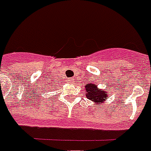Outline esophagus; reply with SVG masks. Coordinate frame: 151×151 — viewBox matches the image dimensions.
<instances>
[{"label": "esophagus", "mask_w": 151, "mask_h": 151, "mask_svg": "<svg viewBox=\"0 0 151 151\" xmlns=\"http://www.w3.org/2000/svg\"><path fill=\"white\" fill-rule=\"evenodd\" d=\"M74 82H75V81H74V79H72V78L67 80V83H69V84H74Z\"/></svg>", "instance_id": "34e87169"}]
</instances>
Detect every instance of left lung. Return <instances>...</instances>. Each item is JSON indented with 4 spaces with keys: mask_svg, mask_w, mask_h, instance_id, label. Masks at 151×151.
I'll return each mask as SVG.
<instances>
[{
    "mask_svg": "<svg viewBox=\"0 0 151 151\" xmlns=\"http://www.w3.org/2000/svg\"><path fill=\"white\" fill-rule=\"evenodd\" d=\"M84 92L86 98L91 100L95 105L104 103L110 93L106 88H99L98 85L93 83H87L84 86Z\"/></svg>",
    "mask_w": 151,
    "mask_h": 151,
    "instance_id": "obj_1",
    "label": "left lung"
}]
</instances>
